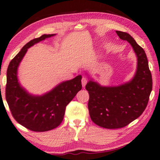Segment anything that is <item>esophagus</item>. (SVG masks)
Here are the masks:
<instances>
[{"label":"esophagus","instance_id":"34e87169","mask_svg":"<svg viewBox=\"0 0 160 160\" xmlns=\"http://www.w3.org/2000/svg\"><path fill=\"white\" fill-rule=\"evenodd\" d=\"M87 82H88V79L86 78L83 77L82 78V85L83 88H84L85 86V85L87 84Z\"/></svg>","mask_w":160,"mask_h":160}]
</instances>
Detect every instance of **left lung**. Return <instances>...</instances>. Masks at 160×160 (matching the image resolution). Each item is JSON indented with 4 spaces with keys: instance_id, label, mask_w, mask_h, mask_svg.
Here are the masks:
<instances>
[{
    "instance_id": "1",
    "label": "left lung",
    "mask_w": 160,
    "mask_h": 160,
    "mask_svg": "<svg viewBox=\"0 0 160 160\" xmlns=\"http://www.w3.org/2000/svg\"><path fill=\"white\" fill-rule=\"evenodd\" d=\"M127 40L138 58L137 70L132 79L118 86H102L90 79L85 86L90 95V116L96 125L107 129L122 128L140 116L148 105L152 89V79L144 49L130 34L116 31Z\"/></svg>"
}]
</instances>
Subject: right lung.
I'll return each mask as SVG.
<instances>
[{
  "label": "right lung",
  "instance_id": "1",
  "mask_svg": "<svg viewBox=\"0 0 160 160\" xmlns=\"http://www.w3.org/2000/svg\"><path fill=\"white\" fill-rule=\"evenodd\" d=\"M55 34H44L30 40L14 57L7 70L6 98L12 115L18 122L34 132H45L60 125L65 108L82 89V76L60 82L42 95L29 93L20 84L18 68L28 49Z\"/></svg>",
  "mask_w": 160,
  "mask_h": 160
}]
</instances>
